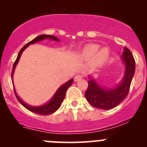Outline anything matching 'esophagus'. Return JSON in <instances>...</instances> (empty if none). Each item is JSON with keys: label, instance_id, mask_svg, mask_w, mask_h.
<instances>
[{"label": "esophagus", "instance_id": "obj_1", "mask_svg": "<svg viewBox=\"0 0 147 147\" xmlns=\"http://www.w3.org/2000/svg\"><path fill=\"white\" fill-rule=\"evenodd\" d=\"M82 78V77L81 76V75H76V76L75 77V79H74V80H75V82H78V81L80 80Z\"/></svg>", "mask_w": 147, "mask_h": 147}]
</instances>
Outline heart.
<instances>
[{
	"instance_id": "1",
	"label": "heart",
	"mask_w": 147,
	"mask_h": 147,
	"mask_svg": "<svg viewBox=\"0 0 147 147\" xmlns=\"http://www.w3.org/2000/svg\"><path fill=\"white\" fill-rule=\"evenodd\" d=\"M99 47L97 44H87L80 51L79 56L83 60H90V65L93 67L100 66L108 58L109 50L107 47Z\"/></svg>"
}]
</instances>
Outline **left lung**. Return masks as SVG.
<instances>
[{
    "label": "left lung",
    "mask_w": 147,
    "mask_h": 147,
    "mask_svg": "<svg viewBox=\"0 0 147 147\" xmlns=\"http://www.w3.org/2000/svg\"><path fill=\"white\" fill-rule=\"evenodd\" d=\"M121 59L124 63V72L119 84L112 88L100 86L92 75H89L88 87L85 98L94 107L98 109H113L119 105L128 94L131 80L135 72V61L131 51L124 47Z\"/></svg>",
    "instance_id": "obj_1"
}]
</instances>
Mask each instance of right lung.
Wrapping results in <instances>:
<instances>
[{"label": "right lung", "instance_id": "add662e5", "mask_svg": "<svg viewBox=\"0 0 147 147\" xmlns=\"http://www.w3.org/2000/svg\"><path fill=\"white\" fill-rule=\"evenodd\" d=\"M45 39H49V40H55V41H60V40H59L58 38L53 36V35H39V36L36 37L35 39H33L32 40H31L30 42H29L28 43L26 44V45L20 50L18 55L17 59H16L14 64H13V70H12V74H11L12 80H13V73H14L15 68H16V65H17L18 63L20 56H21V54L23 53V52L24 51L25 49H26V47H28L30 45H32V44L35 43V42H39V41L43 40ZM72 82H73V79H71L69 80V81H67V82H65V84H63V85L60 86V87L57 89L56 92L55 93L53 97L50 99V100H49V102H47V103L45 104V105H41V106L35 107V106H30V105H28V104H26V102H23V100L18 97V95L17 94V92H16L15 88H14V92H15V94H16V97H17L18 100L19 102H20L23 107H25L26 109H28V110H30V112H35V113L38 114V115H49L54 113L55 112H56V111L60 108V105H61V103L63 102V100L65 99L67 90L69 88V87H70L71 84H72Z\"/></svg>", "mask_w": 147, "mask_h": 147}]
</instances>
